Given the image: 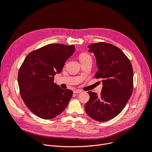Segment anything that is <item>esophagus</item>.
Listing matches in <instances>:
<instances>
[{
    "label": "esophagus",
    "mask_w": 152,
    "mask_h": 152,
    "mask_svg": "<svg viewBox=\"0 0 152 152\" xmlns=\"http://www.w3.org/2000/svg\"><path fill=\"white\" fill-rule=\"evenodd\" d=\"M81 92H82V90H75L73 91V93H74L75 94L80 93Z\"/></svg>",
    "instance_id": "esophagus-1"
}]
</instances>
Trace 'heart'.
<instances>
[{
	"mask_svg": "<svg viewBox=\"0 0 152 152\" xmlns=\"http://www.w3.org/2000/svg\"><path fill=\"white\" fill-rule=\"evenodd\" d=\"M79 59L80 61V62H85V61H86L88 60H90V59H91L92 60V58H91V55L86 53V52H82L79 54Z\"/></svg>",
	"mask_w": 152,
	"mask_h": 152,
	"instance_id": "1",
	"label": "heart"
}]
</instances>
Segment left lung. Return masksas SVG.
<instances>
[{
    "mask_svg": "<svg viewBox=\"0 0 152 152\" xmlns=\"http://www.w3.org/2000/svg\"><path fill=\"white\" fill-rule=\"evenodd\" d=\"M95 55L99 70L94 77L102 79L100 96L88 91L90 100L85 105L91 118L100 121L110 120L118 115L131 97L134 86L133 68L126 55L117 46L99 42L88 46Z\"/></svg>",
    "mask_w": 152,
    "mask_h": 152,
    "instance_id": "1",
    "label": "left lung"
}]
</instances>
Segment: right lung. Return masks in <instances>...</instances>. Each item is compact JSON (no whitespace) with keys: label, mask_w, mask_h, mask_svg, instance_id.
Segmentation results:
<instances>
[{"label":"right lung","mask_w":152,"mask_h":152,"mask_svg":"<svg viewBox=\"0 0 152 152\" xmlns=\"http://www.w3.org/2000/svg\"><path fill=\"white\" fill-rule=\"evenodd\" d=\"M75 50L74 45L49 44L30 52L21 64L18 73L20 93L37 116L51 119L66 109L73 91L61 88L54 76Z\"/></svg>","instance_id":"1"}]
</instances>
